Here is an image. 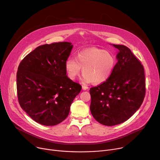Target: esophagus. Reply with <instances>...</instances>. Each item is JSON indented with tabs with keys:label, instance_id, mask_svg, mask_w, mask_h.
I'll use <instances>...</instances> for the list:
<instances>
[{
	"label": "esophagus",
	"instance_id": "obj_1",
	"mask_svg": "<svg viewBox=\"0 0 160 160\" xmlns=\"http://www.w3.org/2000/svg\"><path fill=\"white\" fill-rule=\"evenodd\" d=\"M88 89V87L86 86H82V89L83 90H87Z\"/></svg>",
	"mask_w": 160,
	"mask_h": 160
}]
</instances>
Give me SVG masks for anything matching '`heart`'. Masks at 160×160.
I'll return each mask as SVG.
<instances>
[{
  "instance_id": "1",
  "label": "heart",
  "mask_w": 160,
  "mask_h": 160,
  "mask_svg": "<svg viewBox=\"0 0 160 160\" xmlns=\"http://www.w3.org/2000/svg\"><path fill=\"white\" fill-rule=\"evenodd\" d=\"M115 64V58L111 52L91 47L79 52L77 60L72 58L67 59L65 67L69 79L75 80L82 69L83 82L98 85L110 78Z\"/></svg>"
}]
</instances>
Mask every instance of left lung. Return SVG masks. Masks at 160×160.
I'll use <instances>...</instances> for the list:
<instances>
[{
    "mask_svg": "<svg viewBox=\"0 0 160 160\" xmlns=\"http://www.w3.org/2000/svg\"><path fill=\"white\" fill-rule=\"evenodd\" d=\"M113 45L119 52L111 77L89 90L91 114L106 126L127 121L140 108L146 93L145 71L139 60L127 47Z\"/></svg>",
    "mask_w": 160,
    "mask_h": 160,
    "instance_id": "1",
    "label": "left lung"
}]
</instances>
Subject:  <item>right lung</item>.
Here are the masks:
<instances>
[{
	"label": "right lung",
	"mask_w": 160,
	"mask_h": 160,
	"mask_svg": "<svg viewBox=\"0 0 160 160\" xmlns=\"http://www.w3.org/2000/svg\"><path fill=\"white\" fill-rule=\"evenodd\" d=\"M72 45L58 42L37 47L21 62L17 93L22 110L36 122L54 126L68 116L82 86L66 75L65 64Z\"/></svg>",
	"instance_id": "add662e5"
}]
</instances>
